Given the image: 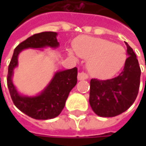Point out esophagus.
<instances>
[{
  "label": "esophagus",
  "mask_w": 146,
  "mask_h": 146,
  "mask_svg": "<svg viewBox=\"0 0 146 146\" xmlns=\"http://www.w3.org/2000/svg\"><path fill=\"white\" fill-rule=\"evenodd\" d=\"M88 78V76L85 72H80L78 74V80H85Z\"/></svg>",
  "instance_id": "obj_1"
}]
</instances>
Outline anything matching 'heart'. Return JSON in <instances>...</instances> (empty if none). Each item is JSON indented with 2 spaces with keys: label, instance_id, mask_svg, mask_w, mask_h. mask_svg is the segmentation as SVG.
Listing matches in <instances>:
<instances>
[{
  "label": "heart",
  "instance_id": "heart-1",
  "mask_svg": "<svg viewBox=\"0 0 146 146\" xmlns=\"http://www.w3.org/2000/svg\"><path fill=\"white\" fill-rule=\"evenodd\" d=\"M77 55L88 59L90 73L98 78H109L115 76L123 68L127 59L124 48L119 44L97 37L82 36L74 42ZM69 54L75 56L74 51Z\"/></svg>",
  "mask_w": 146,
  "mask_h": 146
}]
</instances>
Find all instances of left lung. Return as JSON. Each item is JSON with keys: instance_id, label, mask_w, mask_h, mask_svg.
Segmentation results:
<instances>
[{"instance_id": "obj_1", "label": "left lung", "mask_w": 146, "mask_h": 146, "mask_svg": "<svg viewBox=\"0 0 146 146\" xmlns=\"http://www.w3.org/2000/svg\"><path fill=\"white\" fill-rule=\"evenodd\" d=\"M123 70L117 77L90 81L89 104L94 113L101 117H114L126 111L137 97L141 68L137 56L127 43Z\"/></svg>"}]
</instances>
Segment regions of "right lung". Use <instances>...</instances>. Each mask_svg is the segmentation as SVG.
<instances>
[{"instance_id": "add662e5", "label": "right lung", "mask_w": 146, "mask_h": 146, "mask_svg": "<svg viewBox=\"0 0 146 146\" xmlns=\"http://www.w3.org/2000/svg\"><path fill=\"white\" fill-rule=\"evenodd\" d=\"M57 35L53 31H44L28 37L15 48L9 65L7 85L12 101L18 109L35 119H51L60 115L70 90L77 83V68L56 72L47 87L35 97L22 96L18 93L12 82L13 72L18 66V56L22 50L57 48L59 45Z\"/></svg>"}]
</instances>
